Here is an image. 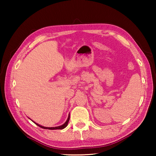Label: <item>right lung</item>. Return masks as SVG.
<instances>
[{
    "label": "right lung",
    "instance_id": "add662e5",
    "mask_svg": "<svg viewBox=\"0 0 156 156\" xmlns=\"http://www.w3.org/2000/svg\"><path fill=\"white\" fill-rule=\"evenodd\" d=\"M69 118H70V115L69 114V116H68V118H67V121H66V122L63 124V125H60V126H55V127H46V126H42V125H38V123H36L35 122H33L36 124V125H38V126H40V127H41V128H43V129H50V130H54V129H65L66 126H67V125H68V122H69Z\"/></svg>",
    "mask_w": 156,
    "mask_h": 156
}]
</instances>
